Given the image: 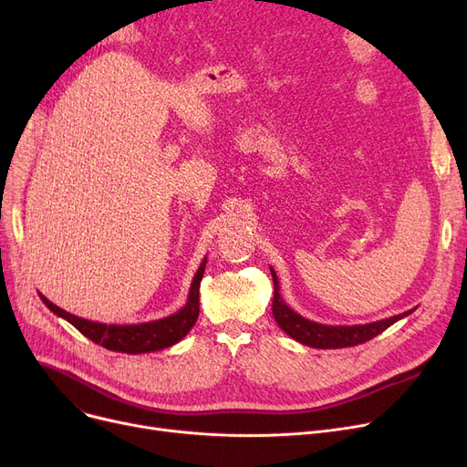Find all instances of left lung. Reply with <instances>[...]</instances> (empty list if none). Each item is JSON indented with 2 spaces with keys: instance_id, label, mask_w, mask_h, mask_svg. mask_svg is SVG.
Wrapping results in <instances>:
<instances>
[{
  "instance_id": "obj_1",
  "label": "left lung",
  "mask_w": 467,
  "mask_h": 467,
  "mask_svg": "<svg viewBox=\"0 0 467 467\" xmlns=\"http://www.w3.org/2000/svg\"><path fill=\"white\" fill-rule=\"evenodd\" d=\"M271 275L275 282V299H273V316L282 331H285L291 338H296L301 345H306L310 348H348L356 345H363V342L375 338L382 331H386L389 326L400 322L401 317L414 312H403L398 316L386 317V320L361 324V326H326L317 324L312 320H306L301 314H297L291 306L285 305V301L280 297V285L275 268L271 266Z\"/></svg>"
}]
</instances>
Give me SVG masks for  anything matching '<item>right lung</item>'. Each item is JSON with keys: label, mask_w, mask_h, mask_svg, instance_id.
<instances>
[{"label": "right lung", "mask_w": 467, "mask_h": 467, "mask_svg": "<svg viewBox=\"0 0 467 467\" xmlns=\"http://www.w3.org/2000/svg\"><path fill=\"white\" fill-rule=\"evenodd\" d=\"M206 257L202 259L199 271H196L191 287L189 297L185 306H182L178 312L170 314L161 320L143 322V324H130V326H119V324H100L90 322L85 317H79L76 314H69L64 308L53 305L45 296L39 297L45 303V306L55 312L62 320L69 322L78 331H81L87 338H90L96 345H100L111 352H122V354H147L157 352L168 347H174L180 342L194 326L196 317H199V289L201 280L204 276L206 268Z\"/></svg>", "instance_id": "add662e5"}]
</instances>
